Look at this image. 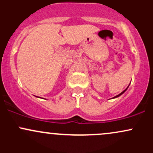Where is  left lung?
I'll list each match as a JSON object with an SVG mask.
<instances>
[{
  "label": "left lung",
  "instance_id": "left-lung-1",
  "mask_svg": "<svg viewBox=\"0 0 153 153\" xmlns=\"http://www.w3.org/2000/svg\"><path fill=\"white\" fill-rule=\"evenodd\" d=\"M129 85H128V87H129ZM128 87L127 88H126V89H125V90H124V91H123L122 93H120V94H119V95H117V96H114V97H113V98H112V99H116V98H118V97H119V96H121V95H122L123 94H124V92H125V91H127V90Z\"/></svg>",
  "mask_w": 153,
  "mask_h": 153
}]
</instances>
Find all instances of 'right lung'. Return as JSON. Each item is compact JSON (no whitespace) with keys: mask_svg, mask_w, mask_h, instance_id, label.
<instances>
[{"mask_svg":"<svg viewBox=\"0 0 153 153\" xmlns=\"http://www.w3.org/2000/svg\"><path fill=\"white\" fill-rule=\"evenodd\" d=\"M38 98H40V97H38Z\"/></svg>","mask_w":153,"mask_h":153,"instance_id":"obj_1","label":"right lung"}]
</instances>
